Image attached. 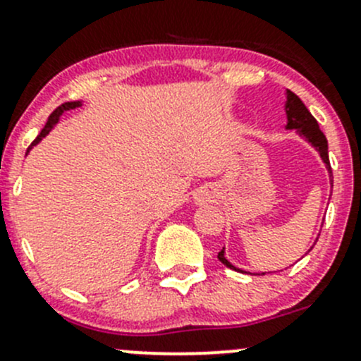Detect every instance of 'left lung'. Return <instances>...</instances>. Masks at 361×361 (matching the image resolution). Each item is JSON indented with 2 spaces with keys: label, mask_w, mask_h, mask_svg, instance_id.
<instances>
[{
  "label": "left lung",
  "mask_w": 361,
  "mask_h": 361,
  "mask_svg": "<svg viewBox=\"0 0 361 361\" xmlns=\"http://www.w3.org/2000/svg\"><path fill=\"white\" fill-rule=\"evenodd\" d=\"M285 110H286V118H288V122H286V129H295L302 137H305V140H307L309 143L318 150L319 157H322L323 162H325L326 169H329L330 183H332L334 180H332V167H330V159H329V143H326L325 134L319 130V126L318 122H316V118L309 113L307 108H305V104L300 101V97H298L297 94H293L292 90H286ZM316 241H318V239H316ZM218 260H220L224 265H227L228 269H234V271L243 272L241 269L234 267V265L225 258L224 250L218 253Z\"/></svg>",
  "instance_id": "8db88e82"
}]
</instances>
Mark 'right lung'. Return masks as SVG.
I'll return each mask as SVG.
<instances>
[{"instance_id": "add662e5", "label": "right lung", "mask_w": 361, "mask_h": 361, "mask_svg": "<svg viewBox=\"0 0 361 361\" xmlns=\"http://www.w3.org/2000/svg\"><path fill=\"white\" fill-rule=\"evenodd\" d=\"M78 106H82V103H80V101H69V103H64V104H61V106H57L56 110L52 111V115L49 116V120H47L45 127H43V129H42V133L38 134V137H36V140L32 141L31 147H29V148H32V147H35V145H38L39 141H42L43 137H45L47 134L50 133V130H52V127L56 126L57 122H59L61 115H63L64 111H68V110H75V108H78ZM29 148H27V150H29Z\"/></svg>"}]
</instances>
